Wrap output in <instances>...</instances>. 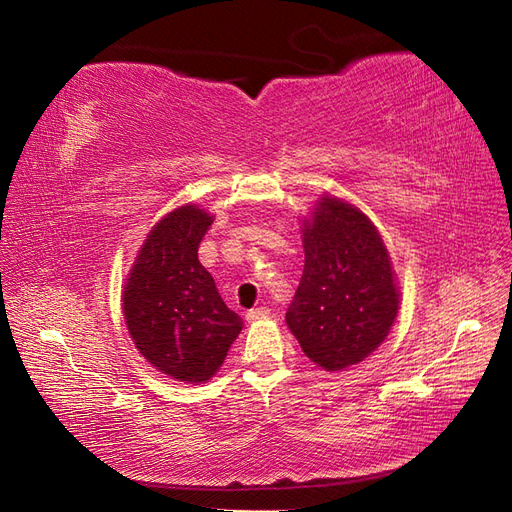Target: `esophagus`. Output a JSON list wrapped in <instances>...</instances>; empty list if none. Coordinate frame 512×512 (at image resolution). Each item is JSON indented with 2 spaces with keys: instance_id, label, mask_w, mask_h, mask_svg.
<instances>
[{
  "instance_id": "obj_1",
  "label": "esophagus",
  "mask_w": 512,
  "mask_h": 512,
  "mask_svg": "<svg viewBox=\"0 0 512 512\" xmlns=\"http://www.w3.org/2000/svg\"><path fill=\"white\" fill-rule=\"evenodd\" d=\"M266 317H270V308L268 306H259V308H253V310L246 312V321H261V319H266Z\"/></svg>"
}]
</instances>
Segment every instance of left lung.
I'll list each match as a JSON object with an SVG mask.
<instances>
[{
    "label": "left lung",
    "mask_w": 512,
    "mask_h": 512,
    "mask_svg": "<svg viewBox=\"0 0 512 512\" xmlns=\"http://www.w3.org/2000/svg\"><path fill=\"white\" fill-rule=\"evenodd\" d=\"M302 232L304 272L287 325L310 361L338 372L381 346L400 291L381 234L353 204L321 197Z\"/></svg>",
    "instance_id": "8db88e82"
}]
</instances>
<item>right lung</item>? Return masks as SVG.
Instances as JSON below:
<instances>
[{"instance_id":"add662e5","label":"right lung","mask_w":512,"mask_h":512,"mask_svg":"<svg viewBox=\"0 0 512 512\" xmlns=\"http://www.w3.org/2000/svg\"><path fill=\"white\" fill-rule=\"evenodd\" d=\"M212 217L193 204L166 214L129 272L123 312L129 336L144 359L176 381L214 376L242 329L210 272L197 259Z\"/></svg>"}]
</instances>
